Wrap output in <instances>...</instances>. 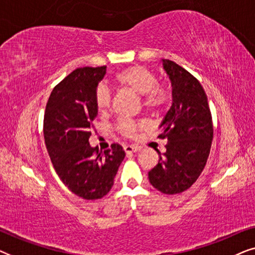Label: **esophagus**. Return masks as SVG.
Here are the masks:
<instances>
[{"mask_svg":"<svg viewBox=\"0 0 255 255\" xmlns=\"http://www.w3.org/2000/svg\"><path fill=\"white\" fill-rule=\"evenodd\" d=\"M124 151L125 153H134V152H138L139 151V147H137V146H131V145H127L124 146Z\"/></svg>","mask_w":255,"mask_h":255,"instance_id":"1","label":"esophagus"}]
</instances>
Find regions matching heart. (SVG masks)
<instances>
[{
    "label": "heart",
    "instance_id": "heart-1",
    "mask_svg": "<svg viewBox=\"0 0 255 255\" xmlns=\"http://www.w3.org/2000/svg\"><path fill=\"white\" fill-rule=\"evenodd\" d=\"M113 82L122 89H128L138 94L142 107L151 111H160L168 104L170 89L165 83L156 82L152 71L140 65H133L115 74ZM95 107L99 113H106L111 103V94L106 86L100 85L95 90ZM139 124L132 121H120L117 131L125 137H133Z\"/></svg>",
    "mask_w": 255,
    "mask_h": 255
}]
</instances>
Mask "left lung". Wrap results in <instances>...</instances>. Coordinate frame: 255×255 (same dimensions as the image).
<instances>
[{
	"label": "left lung",
	"mask_w": 255,
	"mask_h": 255,
	"mask_svg": "<svg viewBox=\"0 0 255 255\" xmlns=\"http://www.w3.org/2000/svg\"><path fill=\"white\" fill-rule=\"evenodd\" d=\"M173 87V103L158 138L166 152L148 172L149 182L166 195L180 194L196 182L210 154L214 138L211 111L200 81L176 62L162 60Z\"/></svg>",
	"instance_id": "1"
}]
</instances>
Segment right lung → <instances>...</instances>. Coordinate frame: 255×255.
Segmentation results:
<instances>
[{"instance_id": "1", "label": "right lung", "mask_w": 255, "mask_h": 255, "mask_svg": "<svg viewBox=\"0 0 255 255\" xmlns=\"http://www.w3.org/2000/svg\"><path fill=\"white\" fill-rule=\"evenodd\" d=\"M106 66L76 68L52 90L44 115V139L58 176L72 193L99 200L114 186L125 152L118 144L104 152L92 147L95 90Z\"/></svg>"}]
</instances>
